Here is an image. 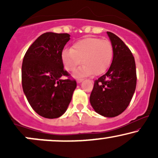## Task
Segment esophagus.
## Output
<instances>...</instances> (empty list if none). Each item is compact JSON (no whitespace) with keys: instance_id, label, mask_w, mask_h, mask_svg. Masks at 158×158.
I'll return each instance as SVG.
<instances>
[{"instance_id":"esophagus-1","label":"esophagus","mask_w":158,"mask_h":158,"mask_svg":"<svg viewBox=\"0 0 158 158\" xmlns=\"http://www.w3.org/2000/svg\"><path fill=\"white\" fill-rule=\"evenodd\" d=\"M82 81H83V79H81V78H79V79H77V83H81Z\"/></svg>"}]
</instances>
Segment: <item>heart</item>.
<instances>
[{
	"mask_svg": "<svg viewBox=\"0 0 158 158\" xmlns=\"http://www.w3.org/2000/svg\"><path fill=\"white\" fill-rule=\"evenodd\" d=\"M113 58V46L107 39L89 37L79 40L70 49L62 52L61 59L64 68L73 71L78 65L84 64L77 70V76H87L94 73L99 75L109 68Z\"/></svg>",
	"mask_w": 158,
	"mask_h": 158,
	"instance_id": "b5f03b06",
	"label": "heart"
}]
</instances>
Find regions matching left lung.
Returning <instances> with one entry per match:
<instances>
[{"label": "left lung", "mask_w": 158, "mask_h": 158, "mask_svg": "<svg viewBox=\"0 0 158 158\" xmlns=\"http://www.w3.org/2000/svg\"><path fill=\"white\" fill-rule=\"evenodd\" d=\"M114 57L106 73L94 81L90 102L95 111L106 117L122 114L131 102L137 85L135 58L118 36L107 32Z\"/></svg>", "instance_id": "8db88e82"}]
</instances>
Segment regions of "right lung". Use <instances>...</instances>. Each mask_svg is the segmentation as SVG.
I'll return each mask as SVG.
<instances>
[{"label":"right lung","mask_w":158,"mask_h":158,"mask_svg":"<svg viewBox=\"0 0 158 158\" xmlns=\"http://www.w3.org/2000/svg\"><path fill=\"white\" fill-rule=\"evenodd\" d=\"M68 33L46 32L25 53L21 68L23 93L35 111L48 119L59 117L71 101L77 81L64 69L61 54ZM68 77L66 80L61 79Z\"/></svg>","instance_id":"obj_1"}]
</instances>
